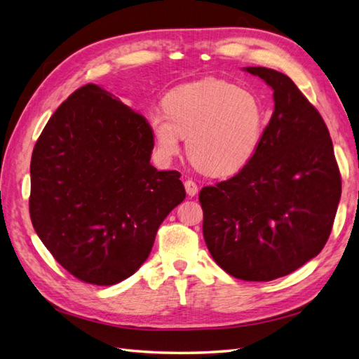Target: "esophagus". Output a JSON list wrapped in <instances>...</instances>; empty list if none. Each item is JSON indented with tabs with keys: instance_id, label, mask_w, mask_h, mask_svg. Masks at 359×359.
<instances>
[{
	"instance_id": "obj_1",
	"label": "esophagus",
	"mask_w": 359,
	"mask_h": 359,
	"mask_svg": "<svg viewBox=\"0 0 359 359\" xmlns=\"http://www.w3.org/2000/svg\"><path fill=\"white\" fill-rule=\"evenodd\" d=\"M184 187H186V192L189 196H195L198 194V186H196V182L192 180H187L184 182Z\"/></svg>"
}]
</instances>
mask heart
I'll return each mask as SVG.
<instances>
[{"mask_svg":"<svg viewBox=\"0 0 359 359\" xmlns=\"http://www.w3.org/2000/svg\"><path fill=\"white\" fill-rule=\"evenodd\" d=\"M147 115L159 154H180L181 138L198 170L215 178L240 173L257 156L266 112L255 93L219 79L180 86Z\"/></svg>","mask_w":359,"mask_h":359,"instance_id":"obj_1","label":"heart"}]
</instances>
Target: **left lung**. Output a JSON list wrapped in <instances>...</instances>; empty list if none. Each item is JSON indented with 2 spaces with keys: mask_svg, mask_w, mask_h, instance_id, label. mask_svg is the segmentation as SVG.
Here are the masks:
<instances>
[{
  "mask_svg": "<svg viewBox=\"0 0 359 359\" xmlns=\"http://www.w3.org/2000/svg\"><path fill=\"white\" fill-rule=\"evenodd\" d=\"M273 89L275 110L257 156L200 192L203 235L215 262L238 280L272 281L323 250L341 198L327 126L292 79L245 67Z\"/></svg>",
  "mask_w": 359,
  "mask_h": 359,
  "instance_id": "8db88e82",
  "label": "left lung"
}]
</instances>
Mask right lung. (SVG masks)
I'll return each mask as SVG.
<instances>
[{"label":"right lung","mask_w":359,"mask_h":359,"mask_svg":"<svg viewBox=\"0 0 359 359\" xmlns=\"http://www.w3.org/2000/svg\"><path fill=\"white\" fill-rule=\"evenodd\" d=\"M147 119L97 84L79 87L39 135L30 161V219L79 281L114 285L149 257L158 227L186 198L177 170L150 164Z\"/></svg>","instance_id":"obj_1"}]
</instances>
